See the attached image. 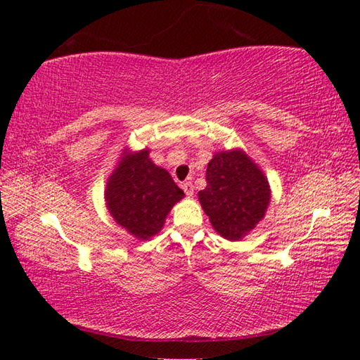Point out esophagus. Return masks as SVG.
<instances>
[{
    "label": "esophagus",
    "mask_w": 360,
    "mask_h": 360,
    "mask_svg": "<svg viewBox=\"0 0 360 360\" xmlns=\"http://www.w3.org/2000/svg\"><path fill=\"white\" fill-rule=\"evenodd\" d=\"M182 190H184V193H186L187 196H193L195 190H193V184H192V181H186L184 184H182Z\"/></svg>",
    "instance_id": "1"
}]
</instances>
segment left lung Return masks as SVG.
<instances>
[{"label": "left lung", "instance_id": "1", "mask_svg": "<svg viewBox=\"0 0 360 360\" xmlns=\"http://www.w3.org/2000/svg\"><path fill=\"white\" fill-rule=\"evenodd\" d=\"M207 186L200 202L213 229L236 241L254 229L269 205L271 190L263 172L243 151L217 153L205 172Z\"/></svg>", "mask_w": 360, "mask_h": 360}]
</instances>
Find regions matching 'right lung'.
Segmentation results:
<instances>
[{
  "label": "right lung",
  "mask_w": 360,
  "mask_h": 360,
  "mask_svg": "<svg viewBox=\"0 0 360 360\" xmlns=\"http://www.w3.org/2000/svg\"><path fill=\"white\" fill-rule=\"evenodd\" d=\"M148 155V150H142L122 158L105 190L112 218L139 240L156 235L173 204L184 196L168 172L153 164Z\"/></svg>",
  "instance_id": "add662e5"
}]
</instances>
